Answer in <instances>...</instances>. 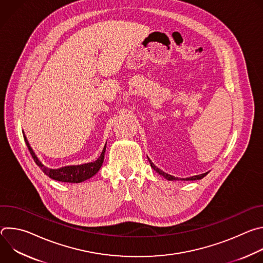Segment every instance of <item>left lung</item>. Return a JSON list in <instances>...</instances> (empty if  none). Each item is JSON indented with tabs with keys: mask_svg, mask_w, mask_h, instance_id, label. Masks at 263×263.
<instances>
[{
	"mask_svg": "<svg viewBox=\"0 0 263 263\" xmlns=\"http://www.w3.org/2000/svg\"><path fill=\"white\" fill-rule=\"evenodd\" d=\"M148 159V158H147ZM148 161H149V164H151V167L152 168H154V171H156L159 175H161V176H163L166 180H168V181H175V180H179V178H176V177H174V176H172V175H168V174H166V173H164L163 171H161V170H159L151 160L148 159ZM208 173H205V174H201V175H198V176H193V177H190V178H182V179H180V180H182V181H194V180H200V179H202V178H204L206 175H207Z\"/></svg>",
	"mask_w": 263,
	"mask_h": 263,
	"instance_id": "1",
	"label": "left lung"
}]
</instances>
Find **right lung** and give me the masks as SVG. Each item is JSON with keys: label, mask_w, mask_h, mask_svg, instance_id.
I'll use <instances>...</instances> for the list:
<instances>
[{"label": "right lung", "mask_w": 263, "mask_h": 263, "mask_svg": "<svg viewBox=\"0 0 263 263\" xmlns=\"http://www.w3.org/2000/svg\"><path fill=\"white\" fill-rule=\"evenodd\" d=\"M24 139L25 142L29 148V152L32 156V158L34 159L35 163L40 166V168L47 175L49 176L51 179H54L56 181H60V182H67V183H80L83 182L89 178H91L92 176H95L99 170L101 168L103 162H104V155H105V151H106V144L103 148V152L101 154V156L93 162H88V163H84V164H80V165H67V166H62L60 168H49L47 166H45L40 159L37 158V156L35 155V153L33 152L32 147L29 144V141L27 139V137L24 135Z\"/></svg>", "instance_id": "1"}]
</instances>
